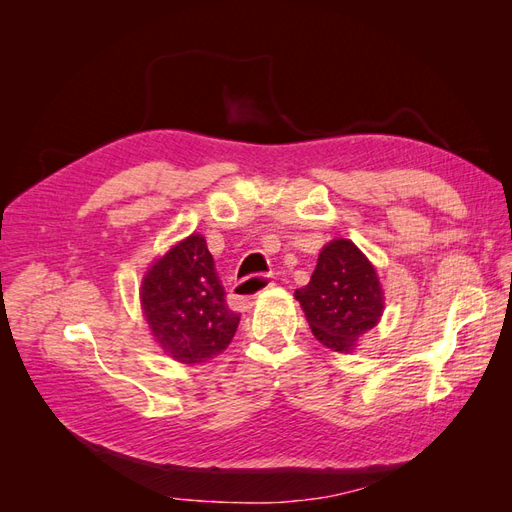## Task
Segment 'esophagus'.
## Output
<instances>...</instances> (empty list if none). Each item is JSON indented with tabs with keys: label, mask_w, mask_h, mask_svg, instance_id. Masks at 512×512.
Wrapping results in <instances>:
<instances>
[{
	"label": "esophagus",
	"mask_w": 512,
	"mask_h": 512,
	"mask_svg": "<svg viewBox=\"0 0 512 512\" xmlns=\"http://www.w3.org/2000/svg\"><path fill=\"white\" fill-rule=\"evenodd\" d=\"M275 273H269V275H252V277H245V280L237 282L235 288H232V299H235V303L239 305H247L252 303L258 294L273 286L275 284Z\"/></svg>",
	"instance_id": "34e87169"
}]
</instances>
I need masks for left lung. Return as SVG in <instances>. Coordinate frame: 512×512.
<instances>
[{
  "label": "left lung",
  "mask_w": 512,
  "mask_h": 512,
  "mask_svg": "<svg viewBox=\"0 0 512 512\" xmlns=\"http://www.w3.org/2000/svg\"><path fill=\"white\" fill-rule=\"evenodd\" d=\"M314 337L335 352H350L354 342L374 329L384 309L374 265L348 239L322 247L312 280L294 290Z\"/></svg>",
  "instance_id": "8db88e82"
}]
</instances>
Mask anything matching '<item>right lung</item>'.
Segmentation results:
<instances>
[{"label":"right lung","mask_w":512,"mask_h":512,"mask_svg":"<svg viewBox=\"0 0 512 512\" xmlns=\"http://www.w3.org/2000/svg\"><path fill=\"white\" fill-rule=\"evenodd\" d=\"M141 307L162 350L188 365L226 350L239 327L207 241L196 232L153 262L143 277Z\"/></svg>","instance_id":"obj_1"}]
</instances>
